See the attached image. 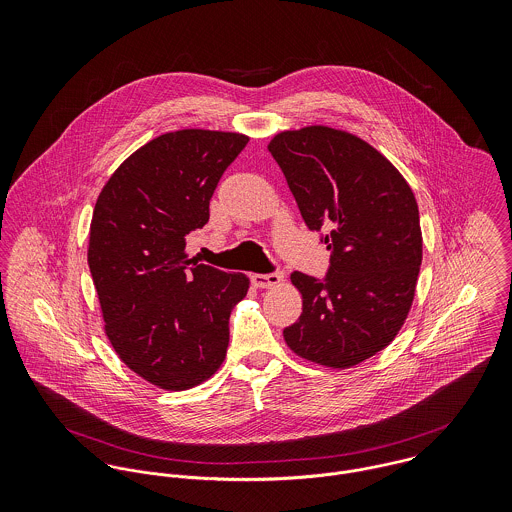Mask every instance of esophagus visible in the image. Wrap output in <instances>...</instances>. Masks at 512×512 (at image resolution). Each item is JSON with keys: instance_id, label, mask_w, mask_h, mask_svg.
<instances>
[{"instance_id": "obj_1", "label": "esophagus", "mask_w": 512, "mask_h": 512, "mask_svg": "<svg viewBox=\"0 0 512 512\" xmlns=\"http://www.w3.org/2000/svg\"><path fill=\"white\" fill-rule=\"evenodd\" d=\"M252 284L256 288H278L284 284V276L280 272H274V274H254L252 278Z\"/></svg>"}]
</instances>
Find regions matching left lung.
Segmentation results:
<instances>
[{
    "mask_svg": "<svg viewBox=\"0 0 512 512\" xmlns=\"http://www.w3.org/2000/svg\"><path fill=\"white\" fill-rule=\"evenodd\" d=\"M268 151L311 230L327 220V282L293 272L301 315L284 329L293 353L353 368L386 349L416 295L422 228L412 187L376 147L329 126L276 134Z\"/></svg>",
    "mask_w": 512,
    "mask_h": 512,
    "instance_id": "left-lung-1",
    "label": "left lung"
}]
</instances>
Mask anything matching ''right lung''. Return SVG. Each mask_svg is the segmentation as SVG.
I'll return each mask as SVG.
<instances>
[{"label":"right lung","mask_w":512,"mask_h":512,"mask_svg":"<svg viewBox=\"0 0 512 512\" xmlns=\"http://www.w3.org/2000/svg\"><path fill=\"white\" fill-rule=\"evenodd\" d=\"M248 136L177 130L136 149L102 187L88 268L104 331L120 361L161 390H189L219 370L244 274L193 263L185 234L209 222L224 169Z\"/></svg>","instance_id":"1"}]
</instances>
